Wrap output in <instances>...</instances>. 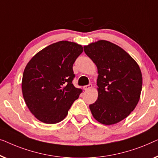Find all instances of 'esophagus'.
Masks as SVG:
<instances>
[{
	"label": "esophagus",
	"mask_w": 158,
	"mask_h": 158,
	"mask_svg": "<svg viewBox=\"0 0 158 158\" xmlns=\"http://www.w3.org/2000/svg\"><path fill=\"white\" fill-rule=\"evenodd\" d=\"M92 87V85L91 84H88V85L84 86V89L85 91H88V90H89Z\"/></svg>",
	"instance_id": "esophagus-1"
}]
</instances>
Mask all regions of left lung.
Segmentation results:
<instances>
[{"label": "left lung", "mask_w": 158, "mask_h": 158, "mask_svg": "<svg viewBox=\"0 0 158 158\" xmlns=\"http://www.w3.org/2000/svg\"><path fill=\"white\" fill-rule=\"evenodd\" d=\"M84 49L98 72V97L89 105L92 116L105 125L118 123L130 115L140 98V68L123 48L105 40L84 46Z\"/></svg>", "instance_id": "obj_1"}]
</instances>
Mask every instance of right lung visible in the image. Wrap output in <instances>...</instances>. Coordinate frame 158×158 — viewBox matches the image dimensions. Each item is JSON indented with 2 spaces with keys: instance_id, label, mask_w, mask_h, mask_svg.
I'll list each match as a JSON object with an SVG mask.
<instances>
[{
  "instance_id": "add662e5",
  "label": "right lung",
  "mask_w": 158,
  "mask_h": 158,
  "mask_svg": "<svg viewBox=\"0 0 158 158\" xmlns=\"http://www.w3.org/2000/svg\"><path fill=\"white\" fill-rule=\"evenodd\" d=\"M83 52L81 45L61 41L40 51L26 64L22 93L30 112L39 121L56 124L63 120L81 89L72 84L73 64Z\"/></svg>"
}]
</instances>
